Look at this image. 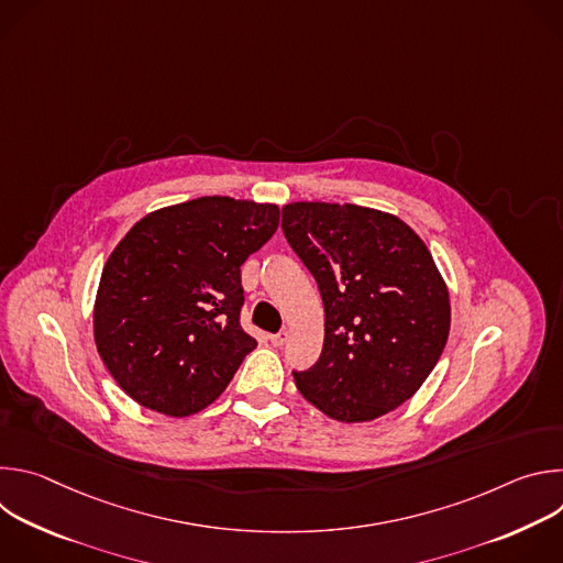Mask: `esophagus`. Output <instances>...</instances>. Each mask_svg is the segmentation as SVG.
<instances>
[{"mask_svg": "<svg viewBox=\"0 0 563 563\" xmlns=\"http://www.w3.org/2000/svg\"><path fill=\"white\" fill-rule=\"evenodd\" d=\"M287 336H289V334H287L285 330H280L278 334H272V336H269V341H272V345L280 347V345H285V343H287Z\"/></svg>", "mask_w": 563, "mask_h": 563, "instance_id": "esophagus-1", "label": "esophagus"}]
</instances>
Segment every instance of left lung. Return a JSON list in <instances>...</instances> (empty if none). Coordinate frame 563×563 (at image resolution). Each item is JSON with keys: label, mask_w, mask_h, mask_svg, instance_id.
I'll return each mask as SVG.
<instances>
[{"label": "left lung", "mask_w": 563, "mask_h": 563, "mask_svg": "<svg viewBox=\"0 0 563 563\" xmlns=\"http://www.w3.org/2000/svg\"><path fill=\"white\" fill-rule=\"evenodd\" d=\"M283 233L325 307L323 352L294 372L300 394L345 423L406 404L450 334L448 287L423 240L396 216L330 202L285 205Z\"/></svg>", "instance_id": "obj_1"}]
</instances>
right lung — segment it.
Listing matches in <instances>:
<instances>
[{
  "mask_svg": "<svg viewBox=\"0 0 563 563\" xmlns=\"http://www.w3.org/2000/svg\"><path fill=\"white\" fill-rule=\"evenodd\" d=\"M276 205L205 196L144 216L109 256L93 311L98 352L140 406L205 410L256 341L240 328V265L278 229Z\"/></svg>",
  "mask_w": 563,
  "mask_h": 563,
  "instance_id": "right-lung-1",
  "label": "right lung"
}]
</instances>
